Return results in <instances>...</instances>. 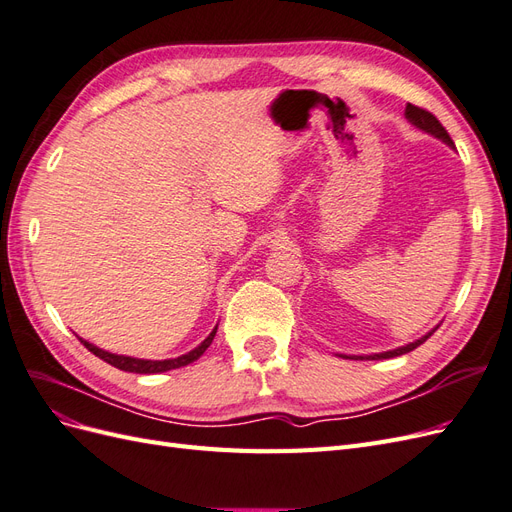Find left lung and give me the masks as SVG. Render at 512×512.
<instances>
[{
  "label": "left lung",
  "instance_id": "left-lung-1",
  "mask_svg": "<svg viewBox=\"0 0 512 512\" xmlns=\"http://www.w3.org/2000/svg\"><path fill=\"white\" fill-rule=\"evenodd\" d=\"M406 117H408V121H412V123H414L416 128H421V130H425V132H429V134H433V136H438V138H442V141H444L446 145L455 147L453 138L448 136L446 128H444L442 123L438 121V117H436V115H431V113L427 111V108L414 106V104H406ZM436 329H438V327H436ZM436 329L429 331L425 337L416 339V342H412V344H408V346H401V348H397V350L380 352V354H369V356H344V359H352V361H380V359H393V356H401V354H406V352H412L414 348H418L421 344H425L427 339H429L433 333H436Z\"/></svg>",
  "mask_w": 512,
  "mask_h": 512
}]
</instances>
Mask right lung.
<instances>
[{
  "mask_svg": "<svg viewBox=\"0 0 512 512\" xmlns=\"http://www.w3.org/2000/svg\"><path fill=\"white\" fill-rule=\"evenodd\" d=\"M215 331H218V327H215L211 333H209V337L205 339L203 344H200L198 348H194L192 352H188V354H181V356H177V359H166V361H145V359H132V356H123V354H111V352H106V350H102V348H98V346H94V344H89V342H85V339H81V344L89 350V352H94L96 356H100L102 361H106L108 365H113V367H117V369H121V371H132V374H162V371H168V369H179V367H183V365H190V363H194L200 354H203L209 346H211V342H213V337H215Z\"/></svg>",
  "mask_w": 512,
  "mask_h": 512,
  "instance_id": "add662e5",
  "label": "right lung"
}]
</instances>
